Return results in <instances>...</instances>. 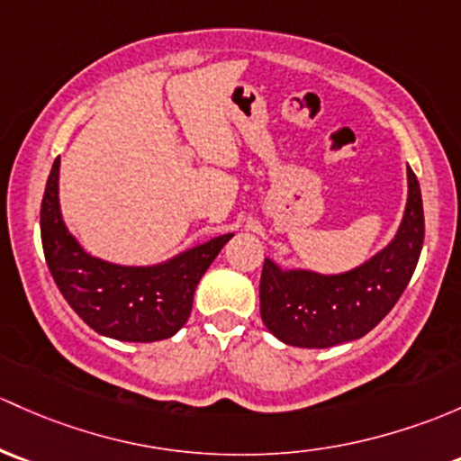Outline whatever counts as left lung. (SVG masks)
I'll use <instances>...</instances> for the list:
<instances>
[{
  "mask_svg": "<svg viewBox=\"0 0 461 461\" xmlns=\"http://www.w3.org/2000/svg\"><path fill=\"white\" fill-rule=\"evenodd\" d=\"M409 174V198L395 239L360 267L345 274L280 269L265 258L260 318L280 342L327 348L366 336L400 300L424 243V207L418 176Z\"/></svg>",
  "mask_w": 461,
  "mask_h": 461,
  "instance_id": "left-lung-1",
  "label": "left lung"
}]
</instances>
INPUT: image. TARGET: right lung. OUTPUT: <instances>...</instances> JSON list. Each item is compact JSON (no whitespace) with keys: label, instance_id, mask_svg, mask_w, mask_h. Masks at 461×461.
<instances>
[{"label":"right lung","instance_id":"obj_1","mask_svg":"<svg viewBox=\"0 0 461 461\" xmlns=\"http://www.w3.org/2000/svg\"><path fill=\"white\" fill-rule=\"evenodd\" d=\"M231 236H216L149 267L95 258L61 218L59 157L52 163L41 201L43 256L68 304L101 336L123 342L172 338L190 318L198 280Z\"/></svg>","mask_w":461,"mask_h":461}]
</instances>
